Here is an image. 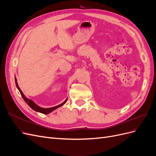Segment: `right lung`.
Returning <instances> with one entry per match:
<instances>
[{
  "mask_svg": "<svg viewBox=\"0 0 156 156\" xmlns=\"http://www.w3.org/2000/svg\"><path fill=\"white\" fill-rule=\"evenodd\" d=\"M15 81H16V87L17 88V89L19 90V91H20L21 95L22 96V98H23V100H25V101L27 103L28 105H29L31 108H32L33 110L36 111V112H41L42 113V114H45V115H47V114H49V113L51 112L52 111H55V109H56V108H58V107L62 106L64 104H65L66 103L67 100H68V98L66 100L62 103H61V104L57 105V106H55V107H51V108H43V107H41L40 106L37 105V104H36V103L33 101L32 100H30V99L27 98L25 97V96L23 94V93L22 92V91L21 90L20 88L18 86V84H17V79L16 77H15Z\"/></svg>",
  "mask_w": 156,
  "mask_h": 156,
  "instance_id": "1",
  "label": "right lung"
}]
</instances>
